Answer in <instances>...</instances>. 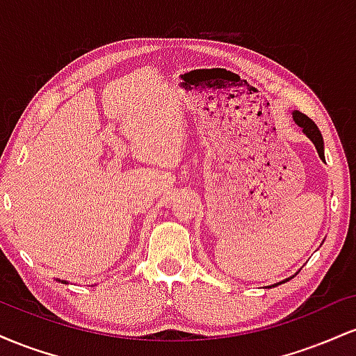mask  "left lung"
I'll list each match as a JSON object with an SVG mask.
<instances>
[{
  "label": "left lung",
  "mask_w": 356,
  "mask_h": 356,
  "mask_svg": "<svg viewBox=\"0 0 356 356\" xmlns=\"http://www.w3.org/2000/svg\"><path fill=\"white\" fill-rule=\"evenodd\" d=\"M293 120L296 122V125H298V127H301V129H303L305 136L308 137L309 140L313 142L314 147H316L318 155H320L321 161H325V149H323V137H321V132H320V130H318L316 124H314V122L312 120V118L306 117L305 113L298 112V110H295V112H293ZM286 281H289V277H288V280L281 281V283H286ZM281 283H277V284H281ZM277 284L269 286V288H275V286H277Z\"/></svg>",
  "instance_id": "8db88e82"
}]
</instances>
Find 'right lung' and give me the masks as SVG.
I'll use <instances>...</instances> for the list:
<instances>
[{
    "label": "right lung",
    "instance_id": "right-lung-1",
    "mask_svg": "<svg viewBox=\"0 0 356 356\" xmlns=\"http://www.w3.org/2000/svg\"><path fill=\"white\" fill-rule=\"evenodd\" d=\"M60 281V280H58ZM61 283H67V281H61Z\"/></svg>",
    "mask_w": 356,
    "mask_h": 356
}]
</instances>
